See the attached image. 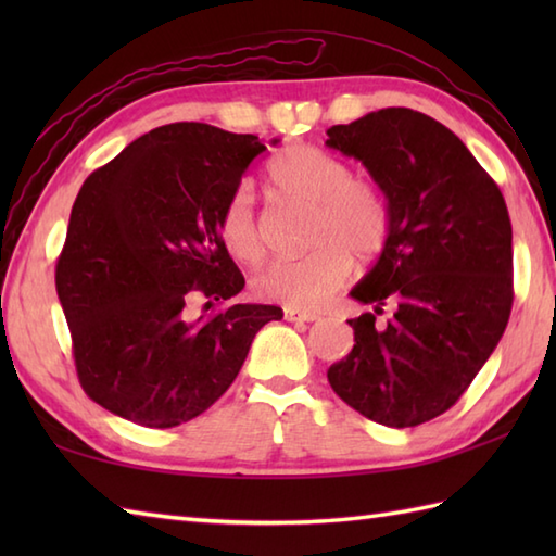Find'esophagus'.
<instances>
[{"instance_id": "1", "label": "esophagus", "mask_w": 556, "mask_h": 556, "mask_svg": "<svg viewBox=\"0 0 556 556\" xmlns=\"http://www.w3.org/2000/svg\"><path fill=\"white\" fill-rule=\"evenodd\" d=\"M285 317L289 323H313L317 320L315 313H305V311H293V308H285Z\"/></svg>"}]
</instances>
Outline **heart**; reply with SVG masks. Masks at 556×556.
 <instances>
[{"label": "heart", "instance_id": "b5f03b06", "mask_svg": "<svg viewBox=\"0 0 556 556\" xmlns=\"http://www.w3.org/2000/svg\"><path fill=\"white\" fill-rule=\"evenodd\" d=\"M269 184L281 195L311 205L308 245L301 257H281L253 279L260 299L293 311H320L351 275V255L372 260L389 236V205L380 186L351 176L349 164L308 143L281 150L267 167ZM219 239L241 263L265 253L263 224L248 186L233 188L219 212Z\"/></svg>", "mask_w": 556, "mask_h": 556}]
</instances>
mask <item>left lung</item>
Masks as SVG:
<instances>
[{
	"label": "left lung",
	"instance_id": "8db88e82",
	"mask_svg": "<svg viewBox=\"0 0 556 556\" xmlns=\"http://www.w3.org/2000/svg\"><path fill=\"white\" fill-rule=\"evenodd\" d=\"M327 148L358 160L389 205V236L351 299L346 358L329 365L337 396L387 428L452 408L509 323L511 219L500 186L456 134L408 108L327 128ZM387 302L395 315L375 324Z\"/></svg>",
	"mask_w": 556,
	"mask_h": 556
}]
</instances>
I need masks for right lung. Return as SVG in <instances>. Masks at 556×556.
Returning <instances> with one entry per match:
<instances>
[{"instance_id": "add662e5", "label": "right lung", "mask_w": 556, "mask_h": 556, "mask_svg": "<svg viewBox=\"0 0 556 556\" xmlns=\"http://www.w3.org/2000/svg\"><path fill=\"white\" fill-rule=\"evenodd\" d=\"M265 150L253 134L167 124L80 186L56 296L80 387L114 416L160 430L193 420L231 387L260 327L285 317L263 303L186 315L193 293L212 308L245 287L217 224Z\"/></svg>"}]
</instances>
